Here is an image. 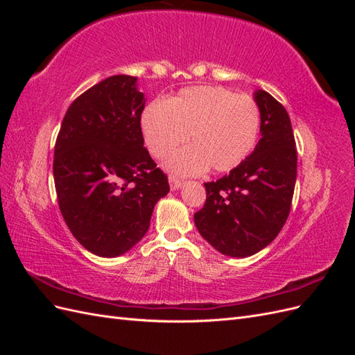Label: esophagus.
Listing matches in <instances>:
<instances>
[{"label": "esophagus", "mask_w": 355, "mask_h": 355, "mask_svg": "<svg viewBox=\"0 0 355 355\" xmlns=\"http://www.w3.org/2000/svg\"><path fill=\"white\" fill-rule=\"evenodd\" d=\"M168 184H170L171 191H176V189H179L182 187V180L175 178V176H168Z\"/></svg>", "instance_id": "obj_1"}]
</instances>
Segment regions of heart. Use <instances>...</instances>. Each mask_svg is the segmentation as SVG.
I'll list each match as a JSON object with an SVG mask.
<instances>
[{"mask_svg": "<svg viewBox=\"0 0 355 355\" xmlns=\"http://www.w3.org/2000/svg\"><path fill=\"white\" fill-rule=\"evenodd\" d=\"M148 151L161 159L184 144L192 146L168 159L178 175H197L210 167L228 173L252 154L261 132V112L247 94H234L219 85H194L166 103H149L141 116Z\"/></svg>", "mask_w": 355, "mask_h": 355, "instance_id": "obj_1", "label": "heart"}]
</instances>
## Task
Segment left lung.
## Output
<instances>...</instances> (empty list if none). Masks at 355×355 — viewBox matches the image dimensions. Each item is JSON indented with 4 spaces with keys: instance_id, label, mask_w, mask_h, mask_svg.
I'll list each match as a JSON object with an SVG mask.
<instances>
[{
    "instance_id": "1",
    "label": "left lung",
    "mask_w": 355,
    "mask_h": 355,
    "mask_svg": "<svg viewBox=\"0 0 355 355\" xmlns=\"http://www.w3.org/2000/svg\"><path fill=\"white\" fill-rule=\"evenodd\" d=\"M261 141L230 175L207 182L206 202L194 214L201 237L222 254L247 257L265 249L288 218L296 184V144L284 106L254 92Z\"/></svg>"
}]
</instances>
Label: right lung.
<instances>
[{
    "instance_id": "add662e5",
    "label": "right lung",
    "mask_w": 355,
    "mask_h": 355,
    "mask_svg": "<svg viewBox=\"0 0 355 355\" xmlns=\"http://www.w3.org/2000/svg\"><path fill=\"white\" fill-rule=\"evenodd\" d=\"M136 77L114 75L68 108L56 139L53 176L59 209L77 241L116 257L144 239L167 176L144 146L145 98Z\"/></svg>"
}]
</instances>
